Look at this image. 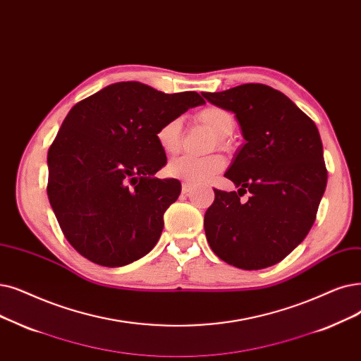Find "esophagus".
<instances>
[{"instance_id":"esophagus-1","label":"esophagus","mask_w":361,"mask_h":361,"mask_svg":"<svg viewBox=\"0 0 361 361\" xmlns=\"http://www.w3.org/2000/svg\"><path fill=\"white\" fill-rule=\"evenodd\" d=\"M192 189H193V185H192V184H189V183H183L181 192H183L184 195H190V193H192Z\"/></svg>"}]
</instances>
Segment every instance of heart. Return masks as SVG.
I'll return each instance as SVG.
<instances>
[{
  "label": "heart",
  "instance_id": "b5f03b06",
  "mask_svg": "<svg viewBox=\"0 0 361 361\" xmlns=\"http://www.w3.org/2000/svg\"><path fill=\"white\" fill-rule=\"evenodd\" d=\"M196 118L216 135V145L219 147H227L226 137H228L234 128V118L228 111L218 106H208L199 111ZM181 130V119L174 118L161 125L158 133H156V140L166 154L176 153L180 149ZM226 162L223 156L219 154H211L207 158H195V156L184 154L168 164V174L185 180L189 184H203L218 174Z\"/></svg>",
  "mask_w": 361,
  "mask_h": 361
}]
</instances>
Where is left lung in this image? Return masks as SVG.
I'll use <instances>...</instances> for the list:
<instances>
[{"instance_id":"8db88e82","label":"left lung","mask_w":361,"mask_h":361,"mask_svg":"<svg viewBox=\"0 0 361 361\" xmlns=\"http://www.w3.org/2000/svg\"><path fill=\"white\" fill-rule=\"evenodd\" d=\"M236 115L246 143L226 177L238 192L214 189L205 234L214 254L242 270L271 267L300 245L316 221L327 183L316 123L283 92L243 84L203 92ZM251 197L240 203L241 193Z\"/></svg>"}]
</instances>
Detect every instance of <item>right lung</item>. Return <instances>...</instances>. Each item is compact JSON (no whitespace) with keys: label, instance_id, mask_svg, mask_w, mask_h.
I'll use <instances>...</instances> for the list:
<instances>
[{"label":"right lung","instance_id":"1","mask_svg":"<svg viewBox=\"0 0 361 361\" xmlns=\"http://www.w3.org/2000/svg\"><path fill=\"white\" fill-rule=\"evenodd\" d=\"M203 103L195 91L165 94L130 81L71 109L47 156V195L76 252L103 267L150 252L181 192L178 180L154 177L166 164L156 133Z\"/></svg>","mask_w":361,"mask_h":361}]
</instances>
